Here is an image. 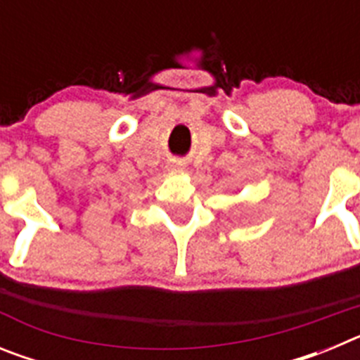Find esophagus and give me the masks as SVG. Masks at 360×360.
Here are the masks:
<instances>
[{"label": "esophagus", "mask_w": 360, "mask_h": 360, "mask_svg": "<svg viewBox=\"0 0 360 360\" xmlns=\"http://www.w3.org/2000/svg\"><path fill=\"white\" fill-rule=\"evenodd\" d=\"M169 169L171 171H182L184 164H180V162H173V164H169Z\"/></svg>", "instance_id": "1"}]
</instances>
